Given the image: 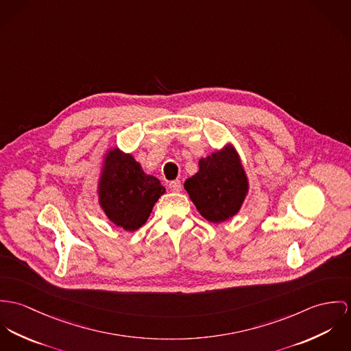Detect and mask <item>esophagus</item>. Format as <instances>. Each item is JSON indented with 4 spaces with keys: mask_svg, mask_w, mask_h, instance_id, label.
I'll list each match as a JSON object with an SVG mask.
<instances>
[{
    "mask_svg": "<svg viewBox=\"0 0 351 351\" xmlns=\"http://www.w3.org/2000/svg\"><path fill=\"white\" fill-rule=\"evenodd\" d=\"M168 187H169V190H171V191H173V193H179V191L182 190V182H180V180H172V182H169Z\"/></svg>",
    "mask_w": 351,
    "mask_h": 351,
    "instance_id": "34e87169",
    "label": "esophagus"
}]
</instances>
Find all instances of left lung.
Instances as JSON below:
<instances>
[{"label":"left lung","instance_id":"obj_1","mask_svg":"<svg viewBox=\"0 0 351 351\" xmlns=\"http://www.w3.org/2000/svg\"><path fill=\"white\" fill-rule=\"evenodd\" d=\"M184 189L197 211L218 223L232 218L247 193V179L232 147L199 160V172L187 179Z\"/></svg>","mask_w":351,"mask_h":351}]
</instances>
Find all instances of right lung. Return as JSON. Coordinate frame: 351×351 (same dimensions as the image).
I'll list each match as a JSON object with an SVG mask.
<instances>
[{"label": "right lung", "instance_id": "1", "mask_svg": "<svg viewBox=\"0 0 351 351\" xmlns=\"http://www.w3.org/2000/svg\"><path fill=\"white\" fill-rule=\"evenodd\" d=\"M165 193L155 176L145 175L130 156L113 149L106 155L99 183V203L117 226L134 232L141 228L158 197Z\"/></svg>", "mask_w": 351, "mask_h": 351}]
</instances>
